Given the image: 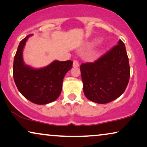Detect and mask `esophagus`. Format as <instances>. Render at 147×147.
<instances>
[{
	"label": "esophagus",
	"mask_w": 147,
	"mask_h": 147,
	"mask_svg": "<svg viewBox=\"0 0 147 147\" xmlns=\"http://www.w3.org/2000/svg\"><path fill=\"white\" fill-rule=\"evenodd\" d=\"M72 65H73V67H79V64L77 60H74L73 61V64H72Z\"/></svg>",
	"instance_id": "obj_1"
}]
</instances>
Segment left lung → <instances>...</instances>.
I'll return each mask as SVG.
<instances>
[{"instance_id": "left-lung-1", "label": "left lung", "mask_w": 147, "mask_h": 147, "mask_svg": "<svg viewBox=\"0 0 147 147\" xmlns=\"http://www.w3.org/2000/svg\"><path fill=\"white\" fill-rule=\"evenodd\" d=\"M83 92L87 99L106 104L125 92L130 77V67L125 45L121 40L94 62L80 66Z\"/></svg>"}]
</instances>
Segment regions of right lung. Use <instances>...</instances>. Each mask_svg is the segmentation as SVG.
Here are the masks:
<instances>
[{"label": "right lung", "mask_w": 147, "mask_h": 147, "mask_svg": "<svg viewBox=\"0 0 147 147\" xmlns=\"http://www.w3.org/2000/svg\"><path fill=\"white\" fill-rule=\"evenodd\" d=\"M20 42L13 61V75L20 92L26 99L36 105H46L54 101L60 95L63 79L72 66L71 60L54 61L41 69H33L24 64L22 51L26 41Z\"/></svg>", "instance_id": "right-lung-1"}]
</instances>
